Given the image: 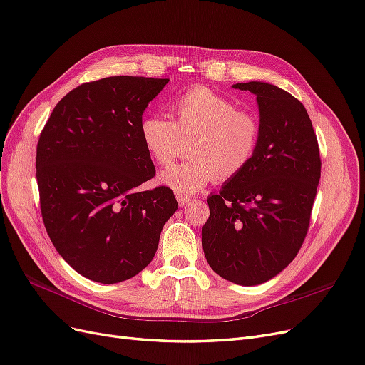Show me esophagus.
Instances as JSON below:
<instances>
[{
  "mask_svg": "<svg viewBox=\"0 0 365 365\" xmlns=\"http://www.w3.org/2000/svg\"><path fill=\"white\" fill-rule=\"evenodd\" d=\"M175 198H178V203H179V206H186L187 203H191V198L190 197H186V195H182V194H178L175 195Z\"/></svg>",
  "mask_w": 365,
  "mask_h": 365,
  "instance_id": "34e87169",
  "label": "esophagus"
}]
</instances>
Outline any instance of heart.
Segmentation results:
<instances>
[{
    "label": "heart",
    "instance_id": "b5f03b06",
    "mask_svg": "<svg viewBox=\"0 0 365 365\" xmlns=\"http://www.w3.org/2000/svg\"><path fill=\"white\" fill-rule=\"evenodd\" d=\"M174 120L148 115L140 125L147 153L159 165H170L191 138L186 160L160 174V182L178 194L198 192L209 182L232 180L254 159L262 137L260 118L209 87L185 91L171 105Z\"/></svg>",
    "mask_w": 365,
    "mask_h": 365
}]
</instances>
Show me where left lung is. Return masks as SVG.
I'll return each instance as SVG.
<instances>
[{
    "mask_svg": "<svg viewBox=\"0 0 365 365\" xmlns=\"http://www.w3.org/2000/svg\"><path fill=\"white\" fill-rule=\"evenodd\" d=\"M257 96L262 137L251 164L207 198L201 240L209 266L224 279L257 286L299 252L320 180L316 132L304 105L277 86H233Z\"/></svg>",
    "mask_w": 365,
    "mask_h": 365,
    "instance_id": "left-lung-1",
    "label": "left lung"
}]
</instances>
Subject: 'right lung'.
Here are the masks:
<instances>
[{"instance_id": "right-lung-1", "label": "right lung", "mask_w": 365, "mask_h": 365, "mask_svg": "<svg viewBox=\"0 0 365 365\" xmlns=\"http://www.w3.org/2000/svg\"><path fill=\"white\" fill-rule=\"evenodd\" d=\"M168 81L110 76L81 84L40 133L43 224L61 257L88 279L114 284L141 272L178 210L168 186L137 191L156 174L141 141L143 113Z\"/></svg>"}]
</instances>
